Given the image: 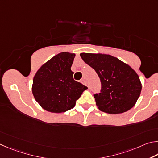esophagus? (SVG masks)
I'll return each mask as SVG.
<instances>
[{"instance_id":"1","label":"esophagus","mask_w":158,"mask_h":158,"mask_svg":"<svg viewBox=\"0 0 158 158\" xmlns=\"http://www.w3.org/2000/svg\"><path fill=\"white\" fill-rule=\"evenodd\" d=\"M81 83H82V84L85 85H87L86 81H85V80H84V79H82V81H81Z\"/></svg>"}]
</instances>
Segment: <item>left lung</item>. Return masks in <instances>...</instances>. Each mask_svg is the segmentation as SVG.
Instances as JSON below:
<instances>
[{"instance_id": "obj_1", "label": "left lung", "mask_w": 158, "mask_h": 158, "mask_svg": "<svg viewBox=\"0 0 158 158\" xmlns=\"http://www.w3.org/2000/svg\"><path fill=\"white\" fill-rule=\"evenodd\" d=\"M80 55L101 80V92L94 95L101 111L121 114L135 106L140 96L142 83L131 66L110 55L82 52Z\"/></svg>"}]
</instances>
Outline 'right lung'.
<instances>
[{
	"label": "right lung",
	"instance_id": "obj_1",
	"mask_svg": "<svg viewBox=\"0 0 158 158\" xmlns=\"http://www.w3.org/2000/svg\"><path fill=\"white\" fill-rule=\"evenodd\" d=\"M75 56L74 53L60 52L44 64L35 75L32 94L43 109L54 113L67 111L87 89L73 80L71 67Z\"/></svg>",
	"mask_w": 158,
	"mask_h": 158
}]
</instances>
